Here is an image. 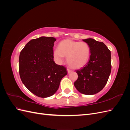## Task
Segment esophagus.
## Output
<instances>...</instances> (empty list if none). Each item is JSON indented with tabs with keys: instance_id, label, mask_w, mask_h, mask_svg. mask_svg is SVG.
Returning a JSON list of instances; mask_svg holds the SVG:
<instances>
[{
	"instance_id": "esophagus-1",
	"label": "esophagus",
	"mask_w": 130,
	"mask_h": 130,
	"mask_svg": "<svg viewBox=\"0 0 130 130\" xmlns=\"http://www.w3.org/2000/svg\"><path fill=\"white\" fill-rule=\"evenodd\" d=\"M67 71H68V73H70V72H72V70H70V69H69V68H67Z\"/></svg>"
}]
</instances>
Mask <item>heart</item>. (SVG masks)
<instances>
[{
	"label": "heart",
	"mask_w": 130,
	"mask_h": 130,
	"mask_svg": "<svg viewBox=\"0 0 130 130\" xmlns=\"http://www.w3.org/2000/svg\"><path fill=\"white\" fill-rule=\"evenodd\" d=\"M53 55L58 62L67 57L68 64L74 68H81L87 64L90 57V48L88 43L65 40L58 44L53 51Z\"/></svg>",
	"instance_id": "1"
}]
</instances>
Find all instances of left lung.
Segmentation results:
<instances>
[{"label":"left lung","mask_w":130,"mask_h":130,"mask_svg":"<svg viewBox=\"0 0 130 130\" xmlns=\"http://www.w3.org/2000/svg\"><path fill=\"white\" fill-rule=\"evenodd\" d=\"M90 48L89 62L83 68L76 70L77 80L74 86L78 92L93 95L104 88L111 72V52L102 42L93 38L82 40Z\"/></svg>","instance_id":"1"}]
</instances>
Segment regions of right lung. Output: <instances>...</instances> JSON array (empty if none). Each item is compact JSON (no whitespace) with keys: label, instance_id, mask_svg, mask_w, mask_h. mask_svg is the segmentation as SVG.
I'll use <instances>...</instances> for the list:
<instances>
[{"label":"right lung","instance_id":"right-lung-1","mask_svg":"<svg viewBox=\"0 0 130 130\" xmlns=\"http://www.w3.org/2000/svg\"><path fill=\"white\" fill-rule=\"evenodd\" d=\"M56 39L42 36L30 41L19 55V75L29 91L41 98L56 92L66 67L54 61L53 47Z\"/></svg>","mask_w":130,"mask_h":130}]
</instances>
